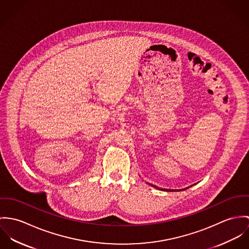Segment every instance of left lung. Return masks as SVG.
Listing matches in <instances>:
<instances>
[{
	"instance_id": "1",
	"label": "left lung",
	"mask_w": 249,
	"mask_h": 249,
	"mask_svg": "<svg viewBox=\"0 0 249 249\" xmlns=\"http://www.w3.org/2000/svg\"><path fill=\"white\" fill-rule=\"evenodd\" d=\"M150 185H152V184H150ZM153 187H155V188H157V189H160V190H161V191H167V192H173V191H183V190H185V189H187V188H189V187H191V186H189V187H187V188H184V189H179V190H172V189H163V188H159V187H157V186H155V185H152Z\"/></svg>"
}]
</instances>
